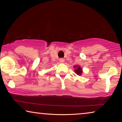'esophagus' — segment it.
I'll use <instances>...</instances> for the list:
<instances>
[{
    "label": "esophagus",
    "mask_w": 122,
    "mask_h": 122,
    "mask_svg": "<svg viewBox=\"0 0 122 122\" xmlns=\"http://www.w3.org/2000/svg\"><path fill=\"white\" fill-rule=\"evenodd\" d=\"M64 59H63V58H60L59 59V62L61 63H64Z\"/></svg>",
    "instance_id": "obj_1"
}]
</instances>
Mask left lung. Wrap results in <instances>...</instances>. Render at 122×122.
<instances>
[{
	"instance_id": "1",
	"label": "left lung",
	"mask_w": 122,
	"mask_h": 122,
	"mask_svg": "<svg viewBox=\"0 0 122 122\" xmlns=\"http://www.w3.org/2000/svg\"><path fill=\"white\" fill-rule=\"evenodd\" d=\"M76 66L77 68H76V69L75 70V71H76V73L77 74L81 75V72H82V71H81V66Z\"/></svg>"
}]
</instances>
